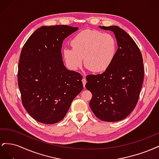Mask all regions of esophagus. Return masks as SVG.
<instances>
[{"label":"esophagus","mask_w":159,"mask_h":159,"mask_svg":"<svg viewBox=\"0 0 159 159\" xmlns=\"http://www.w3.org/2000/svg\"><path fill=\"white\" fill-rule=\"evenodd\" d=\"M86 82H87V81H86V79H85V78H84L82 79V83H83L84 88H85V84H86Z\"/></svg>","instance_id":"1"}]
</instances>
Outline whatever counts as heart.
<instances>
[{
    "label": "heart",
    "instance_id": "b5f03b06",
    "mask_svg": "<svg viewBox=\"0 0 159 159\" xmlns=\"http://www.w3.org/2000/svg\"><path fill=\"white\" fill-rule=\"evenodd\" d=\"M72 48H66L63 56L71 69L77 70L84 64L93 73L106 71L112 64L117 54V44L109 33L96 30H85L71 40Z\"/></svg>",
    "mask_w": 159,
    "mask_h": 159
}]
</instances>
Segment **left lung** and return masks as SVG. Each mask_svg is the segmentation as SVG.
Here are the masks:
<instances>
[{
	"instance_id": "obj_1",
	"label": "left lung",
	"mask_w": 159,
	"mask_h": 159,
	"mask_svg": "<svg viewBox=\"0 0 159 159\" xmlns=\"http://www.w3.org/2000/svg\"><path fill=\"white\" fill-rule=\"evenodd\" d=\"M99 28L114 33L118 48L106 71L86 76L85 88L92 93L89 106L95 116L115 122L127 117L136 107L144 80L143 60L136 43L122 28Z\"/></svg>"
}]
</instances>
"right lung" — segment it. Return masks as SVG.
<instances>
[{
  "label": "right lung",
  "mask_w": 159,
  "mask_h": 159,
  "mask_svg": "<svg viewBox=\"0 0 159 159\" xmlns=\"http://www.w3.org/2000/svg\"><path fill=\"white\" fill-rule=\"evenodd\" d=\"M77 30L67 25L42 26L22 49L18 71L22 103L40 123L54 124L63 119L83 89V77L66 69L61 52L64 40Z\"/></svg>",
  "instance_id": "right-lung-1"
}]
</instances>
